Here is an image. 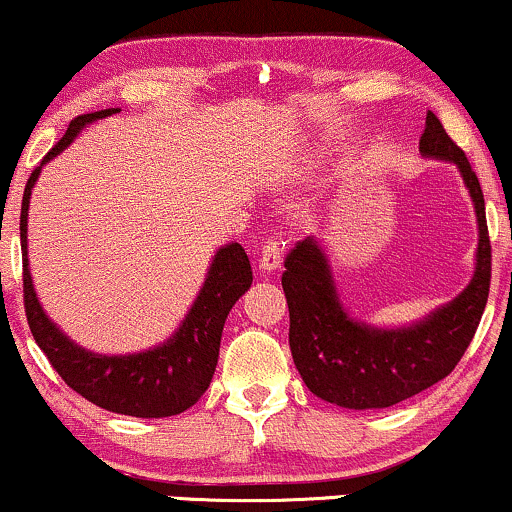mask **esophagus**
I'll return each mask as SVG.
<instances>
[{"label": "esophagus", "mask_w": 512, "mask_h": 512, "mask_svg": "<svg viewBox=\"0 0 512 512\" xmlns=\"http://www.w3.org/2000/svg\"><path fill=\"white\" fill-rule=\"evenodd\" d=\"M280 263H282L280 244H277L273 237H266V242H263L261 258H258V268H261L263 273H273V270L280 268Z\"/></svg>", "instance_id": "34e87169"}]
</instances>
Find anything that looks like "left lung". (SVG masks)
<instances>
[{
  "label": "left lung",
  "mask_w": 512,
  "mask_h": 512,
  "mask_svg": "<svg viewBox=\"0 0 512 512\" xmlns=\"http://www.w3.org/2000/svg\"><path fill=\"white\" fill-rule=\"evenodd\" d=\"M420 154L451 161L470 189L479 244L470 285L449 304L406 327H372L339 301L330 261L315 237L289 251L282 273L289 306V349L306 387L342 408H389L451 375L475 337L491 285V244L484 194L465 151L427 111Z\"/></svg>",
  "instance_id": "1"
}]
</instances>
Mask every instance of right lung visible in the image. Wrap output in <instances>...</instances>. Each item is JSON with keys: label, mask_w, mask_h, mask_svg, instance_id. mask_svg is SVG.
<instances>
[{"label": "right lung", "mask_w": 512, "mask_h": 512, "mask_svg": "<svg viewBox=\"0 0 512 512\" xmlns=\"http://www.w3.org/2000/svg\"><path fill=\"white\" fill-rule=\"evenodd\" d=\"M118 111L121 109H104L75 118L68 125L66 135L30 173L21 204L25 315L37 346L73 391L111 413L132 415V418H168L194 406L213 380L227 313L254 280L242 244L232 242L216 251L204 287L199 289L197 299L173 337L154 349L128 353V356H102L68 339L42 311L28 268V206L42 166L59 156L85 125Z\"/></svg>", "instance_id": "add662e5"}]
</instances>
